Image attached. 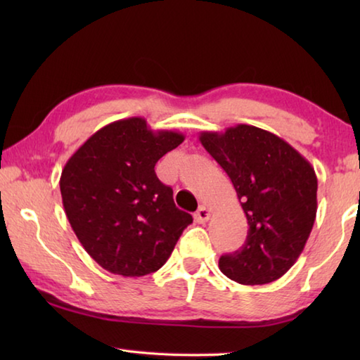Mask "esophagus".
Listing matches in <instances>:
<instances>
[{
    "label": "esophagus",
    "mask_w": 360,
    "mask_h": 360,
    "mask_svg": "<svg viewBox=\"0 0 360 360\" xmlns=\"http://www.w3.org/2000/svg\"><path fill=\"white\" fill-rule=\"evenodd\" d=\"M210 217H211V211L206 208V206H200V208L197 210V212H195V214H193L195 222H198V224H205Z\"/></svg>",
    "instance_id": "1"
}]
</instances>
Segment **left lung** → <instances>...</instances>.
Masks as SVG:
<instances>
[{"mask_svg": "<svg viewBox=\"0 0 360 360\" xmlns=\"http://www.w3.org/2000/svg\"><path fill=\"white\" fill-rule=\"evenodd\" d=\"M198 139L229 174L249 225L245 245L222 255L219 268L245 285L276 281L300 257L313 230L314 168L283 138L254 125L202 131Z\"/></svg>", "mask_w": 360, "mask_h": 360, "instance_id": "obj_1", "label": "left lung"}]
</instances>
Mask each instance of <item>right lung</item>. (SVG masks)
<instances>
[{
    "instance_id": "add662e5",
    "label": "right lung",
    "mask_w": 360,
    "mask_h": 360,
    "mask_svg": "<svg viewBox=\"0 0 360 360\" xmlns=\"http://www.w3.org/2000/svg\"><path fill=\"white\" fill-rule=\"evenodd\" d=\"M184 141L143 117L111 122L70 157L60 176L66 217L87 254L109 273L139 278L172 255L192 216L176 208L155 163Z\"/></svg>"
}]
</instances>
